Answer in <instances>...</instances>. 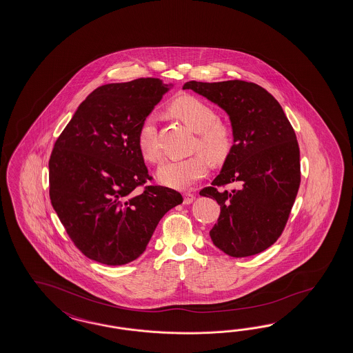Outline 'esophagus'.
Returning a JSON list of instances; mask_svg holds the SVG:
<instances>
[{
	"instance_id": "obj_1",
	"label": "esophagus",
	"mask_w": 353,
	"mask_h": 353,
	"mask_svg": "<svg viewBox=\"0 0 353 353\" xmlns=\"http://www.w3.org/2000/svg\"><path fill=\"white\" fill-rule=\"evenodd\" d=\"M195 200V195L191 192H185L183 194V204H191Z\"/></svg>"
}]
</instances>
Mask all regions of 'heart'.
Masks as SVG:
<instances>
[{
  "label": "heart",
  "instance_id": "obj_1",
  "mask_svg": "<svg viewBox=\"0 0 353 353\" xmlns=\"http://www.w3.org/2000/svg\"><path fill=\"white\" fill-rule=\"evenodd\" d=\"M171 112L185 122L190 129L198 132L195 146L207 153L213 161H221L232 148L231 128L216 120L214 110L194 95H181L171 104ZM138 146L148 161L158 162L162 150L157 134V114L149 113L141 122L138 132ZM209 163L203 153L180 159H170L159 165L157 177L161 183L177 190L190 189L204 179Z\"/></svg>",
  "mask_w": 353,
  "mask_h": 353
}]
</instances>
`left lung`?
I'll list each match as a JSON object with an SVG mask.
<instances>
[{"mask_svg": "<svg viewBox=\"0 0 353 353\" xmlns=\"http://www.w3.org/2000/svg\"><path fill=\"white\" fill-rule=\"evenodd\" d=\"M182 89L219 105L232 126L233 145L221 173L213 186L200 191L221 205L210 239L233 258L256 255L282 234L299 192L300 148L294 130L278 101L258 84L192 80ZM228 183L239 188L217 190Z\"/></svg>", "mask_w": 353, "mask_h": 353, "instance_id": "left-lung-1", "label": "left lung"}]
</instances>
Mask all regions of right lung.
Segmentation results:
<instances>
[{"label": "right lung", "instance_id": "right-lung-1", "mask_svg": "<svg viewBox=\"0 0 353 353\" xmlns=\"http://www.w3.org/2000/svg\"><path fill=\"white\" fill-rule=\"evenodd\" d=\"M171 84L137 79L97 88L56 140L50 198L70 239L86 258L123 265L146 249L155 227L183 201L152 180L138 146L139 128Z\"/></svg>", "mask_w": 353, "mask_h": 353}]
</instances>
